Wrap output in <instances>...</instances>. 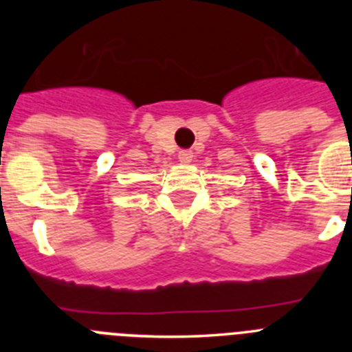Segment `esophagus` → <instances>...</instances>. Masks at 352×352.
<instances>
[{"instance_id":"34e87169","label":"esophagus","mask_w":352,"mask_h":352,"mask_svg":"<svg viewBox=\"0 0 352 352\" xmlns=\"http://www.w3.org/2000/svg\"><path fill=\"white\" fill-rule=\"evenodd\" d=\"M178 158L182 164H188V162H192V158H194V153H192L190 149H182L178 153Z\"/></svg>"}]
</instances>
